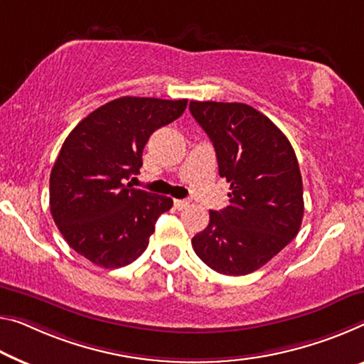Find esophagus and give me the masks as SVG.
Segmentation results:
<instances>
[{"mask_svg": "<svg viewBox=\"0 0 364 364\" xmlns=\"http://www.w3.org/2000/svg\"><path fill=\"white\" fill-rule=\"evenodd\" d=\"M188 203H190L188 200H174V206H176L177 210H183V208H187Z\"/></svg>", "mask_w": 364, "mask_h": 364, "instance_id": "obj_1", "label": "esophagus"}]
</instances>
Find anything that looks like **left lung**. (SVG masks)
I'll return each instance as SVG.
<instances>
[{
    "instance_id": "left-lung-1",
    "label": "left lung",
    "mask_w": 364,
    "mask_h": 364,
    "mask_svg": "<svg viewBox=\"0 0 364 364\" xmlns=\"http://www.w3.org/2000/svg\"><path fill=\"white\" fill-rule=\"evenodd\" d=\"M213 143L220 176L231 183L229 206L210 211L193 236L195 254L223 275H247L296 237L304 215L303 178L283 132L247 104L190 102Z\"/></svg>"
}]
</instances>
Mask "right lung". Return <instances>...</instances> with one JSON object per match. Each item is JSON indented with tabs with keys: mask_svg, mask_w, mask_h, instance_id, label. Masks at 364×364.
Listing matches in <instances>:
<instances>
[{
	"mask_svg": "<svg viewBox=\"0 0 364 364\" xmlns=\"http://www.w3.org/2000/svg\"><path fill=\"white\" fill-rule=\"evenodd\" d=\"M186 107L187 99L125 96L91 112L65 139L50 174V211L70 247L92 264H132L172 208V198L127 181L139 174L149 136Z\"/></svg>",
	"mask_w": 364,
	"mask_h": 364,
	"instance_id": "add662e5",
	"label": "right lung"
}]
</instances>
